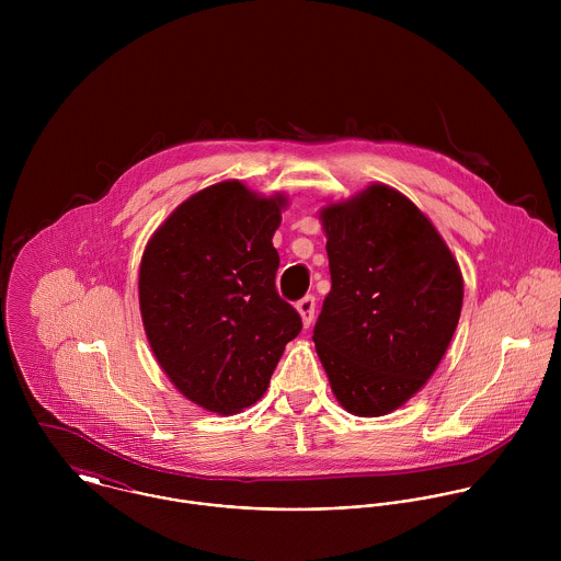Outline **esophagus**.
Instances as JSON below:
<instances>
[{
  "label": "esophagus",
  "mask_w": 561,
  "mask_h": 561,
  "mask_svg": "<svg viewBox=\"0 0 561 561\" xmlns=\"http://www.w3.org/2000/svg\"><path fill=\"white\" fill-rule=\"evenodd\" d=\"M296 309H298V313H300V318H302L305 328H309L311 321L316 318V298H313V296L302 298V300L296 305Z\"/></svg>",
  "instance_id": "esophagus-1"
}]
</instances>
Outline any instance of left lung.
Returning a JSON list of instances; mask_svg holds the SVG:
<instances>
[{
	"instance_id": "obj_1",
	"label": "left lung",
	"mask_w": 561,
	"mask_h": 561,
	"mask_svg": "<svg viewBox=\"0 0 561 561\" xmlns=\"http://www.w3.org/2000/svg\"><path fill=\"white\" fill-rule=\"evenodd\" d=\"M332 289L313 330L336 401L385 416L440 365L465 280L432 220L401 192L371 183L320 209Z\"/></svg>"
}]
</instances>
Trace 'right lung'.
Wrapping results in <instances>:
<instances>
[{
	"mask_svg": "<svg viewBox=\"0 0 561 561\" xmlns=\"http://www.w3.org/2000/svg\"><path fill=\"white\" fill-rule=\"evenodd\" d=\"M283 192L238 179L185 198L147 241L138 274L149 345L172 387L216 414L261 400L302 320L276 294Z\"/></svg>",
	"mask_w": 561,
	"mask_h": 561,
	"instance_id": "obj_1",
	"label": "right lung"
}]
</instances>
